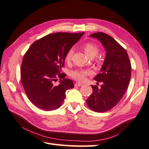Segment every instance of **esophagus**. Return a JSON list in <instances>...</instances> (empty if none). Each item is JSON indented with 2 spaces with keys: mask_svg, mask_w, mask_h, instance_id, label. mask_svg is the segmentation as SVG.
Returning <instances> with one entry per match:
<instances>
[{
  "mask_svg": "<svg viewBox=\"0 0 149 149\" xmlns=\"http://www.w3.org/2000/svg\"><path fill=\"white\" fill-rule=\"evenodd\" d=\"M82 83H75V86H82Z\"/></svg>",
  "mask_w": 149,
  "mask_h": 149,
  "instance_id": "34e87169",
  "label": "esophagus"
}]
</instances>
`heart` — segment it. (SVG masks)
Here are the masks:
<instances>
[{
	"label": "heart",
	"instance_id": "1",
	"mask_svg": "<svg viewBox=\"0 0 149 149\" xmlns=\"http://www.w3.org/2000/svg\"><path fill=\"white\" fill-rule=\"evenodd\" d=\"M83 49L85 53L90 58H93L98 54L99 52V47L95 43L92 42H86L83 45ZM73 54H74V49H70L65 55V60L66 63H70L71 61ZM97 62L99 63V59H97ZM91 74V71L88 69L78 68L72 70L70 72V77L74 80L77 81H83L86 78L87 75Z\"/></svg>",
	"mask_w": 149,
	"mask_h": 149
}]
</instances>
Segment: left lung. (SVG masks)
Masks as SVG:
<instances>
[{
	"label": "left lung",
	"mask_w": 149,
	"mask_h": 149,
	"mask_svg": "<svg viewBox=\"0 0 149 149\" xmlns=\"http://www.w3.org/2000/svg\"><path fill=\"white\" fill-rule=\"evenodd\" d=\"M90 36L102 43L106 55L100 73L94 78L102 84L100 88L97 85H91L93 93L86 103L93 111L106 112L115 107L124 95L130 82L131 65L127 52L113 38L101 32Z\"/></svg>",
	"instance_id": "left-lung-1"
}]
</instances>
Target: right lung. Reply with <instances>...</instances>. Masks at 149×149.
Instances as JSON below:
<instances>
[{
  "label": "right lung",
  "mask_w": 149,
  "mask_h": 149,
  "mask_svg": "<svg viewBox=\"0 0 149 149\" xmlns=\"http://www.w3.org/2000/svg\"><path fill=\"white\" fill-rule=\"evenodd\" d=\"M84 33H56L34 42L24 56L21 82L28 99L34 106L45 111L59 108L66 91L74 87L73 81L61 73L68 50ZM60 79V84L54 83Z\"/></svg>",
  "instance_id": "right-lung-1"
}]
</instances>
